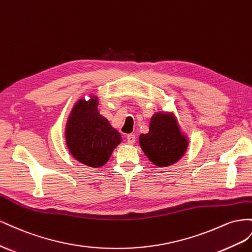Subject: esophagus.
I'll return each mask as SVG.
<instances>
[{
    "instance_id": "34e87169",
    "label": "esophagus",
    "mask_w": 252,
    "mask_h": 252,
    "mask_svg": "<svg viewBox=\"0 0 252 252\" xmlns=\"http://www.w3.org/2000/svg\"><path fill=\"white\" fill-rule=\"evenodd\" d=\"M126 140L128 145H134L135 141H136V136L134 134H128L126 136Z\"/></svg>"
}]
</instances>
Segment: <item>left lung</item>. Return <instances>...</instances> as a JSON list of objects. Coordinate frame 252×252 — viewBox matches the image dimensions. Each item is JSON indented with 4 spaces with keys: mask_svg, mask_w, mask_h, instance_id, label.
I'll return each mask as SVG.
<instances>
[{
    "mask_svg": "<svg viewBox=\"0 0 252 252\" xmlns=\"http://www.w3.org/2000/svg\"><path fill=\"white\" fill-rule=\"evenodd\" d=\"M139 145L151 162L159 168H167L185 155L189 138L182 132L174 115L162 111L151 117L149 133L140 134Z\"/></svg>",
    "mask_w": 252,
    "mask_h": 252,
    "instance_id": "1",
    "label": "left lung"
}]
</instances>
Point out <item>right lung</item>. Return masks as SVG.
I'll list each match as a JSON object with an SVG mask.
<instances>
[{"instance_id":"right-lung-1","label":"right lung","mask_w":252,"mask_h":252,"mask_svg":"<svg viewBox=\"0 0 252 252\" xmlns=\"http://www.w3.org/2000/svg\"><path fill=\"white\" fill-rule=\"evenodd\" d=\"M99 98L79 99L71 109L65 126V143L76 160L91 168H100L109 161L121 135L98 111Z\"/></svg>"}]
</instances>
